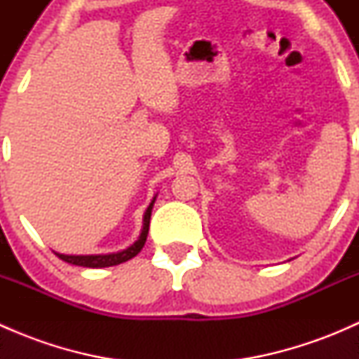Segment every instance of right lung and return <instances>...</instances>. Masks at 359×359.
Instances as JSON below:
<instances>
[{"mask_svg":"<svg viewBox=\"0 0 359 359\" xmlns=\"http://www.w3.org/2000/svg\"><path fill=\"white\" fill-rule=\"evenodd\" d=\"M154 201H156V196L153 198V201L149 203L147 210L144 212V219H142V231H140L139 238L130 245L128 248L121 250V252H114V253H99V255H66V253H59L55 252V255L59 259H62L64 262L72 264V266H81V267H111V266H118V264L126 262V260L133 259L137 253L142 250L144 245H146L147 240V233H149V220H151V212H153Z\"/></svg>","mask_w":359,"mask_h":359,"instance_id":"add662e5","label":"right lung"}]
</instances>
